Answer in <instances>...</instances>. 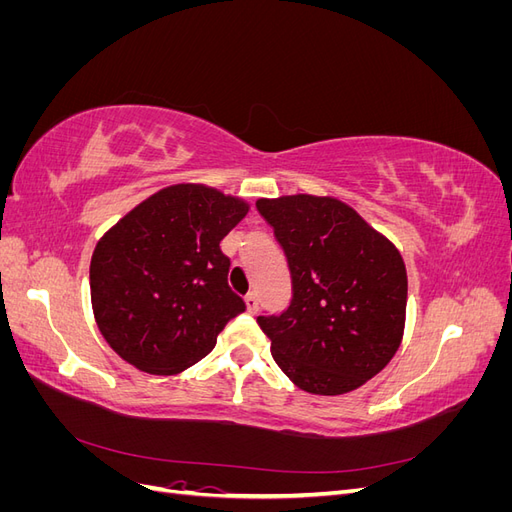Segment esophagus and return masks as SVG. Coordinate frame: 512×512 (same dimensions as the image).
<instances>
[{
  "instance_id": "esophagus-1",
  "label": "esophagus",
  "mask_w": 512,
  "mask_h": 512,
  "mask_svg": "<svg viewBox=\"0 0 512 512\" xmlns=\"http://www.w3.org/2000/svg\"><path fill=\"white\" fill-rule=\"evenodd\" d=\"M245 305H247V312H250V314H256V312H258V297H256L254 292L247 294V297H245Z\"/></svg>"
}]
</instances>
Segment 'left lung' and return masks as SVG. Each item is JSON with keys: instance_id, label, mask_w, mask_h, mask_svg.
<instances>
[{"instance_id": "8db88e82", "label": "left lung", "mask_w": 512, "mask_h": 512, "mask_svg": "<svg viewBox=\"0 0 512 512\" xmlns=\"http://www.w3.org/2000/svg\"><path fill=\"white\" fill-rule=\"evenodd\" d=\"M284 247L292 303L258 316L284 374L312 395H344L389 365L406 327L408 275L397 247L333 196L258 198Z\"/></svg>"}]
</instances>
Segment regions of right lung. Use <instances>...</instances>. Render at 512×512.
Here are the masks:
<instances>
[{
	"instance_id": "1",
	"label": "right lung",
	"mask_w": 512,
	"mask_h": 512,
	"mask_svg": "<svg viewBox=\"0 0 512 512\" xmlns=\"http://www.w3.org/2000/svg\"><path fill=\"white\" fill-rule=\"evenodd\" d=\"M247 211L243 198L177 183L104 232L89 267L91 307L123 361L153 376L181 374L245 312L228 286L230 258L220 241Z\"/></svg>"
}]
</instances>
